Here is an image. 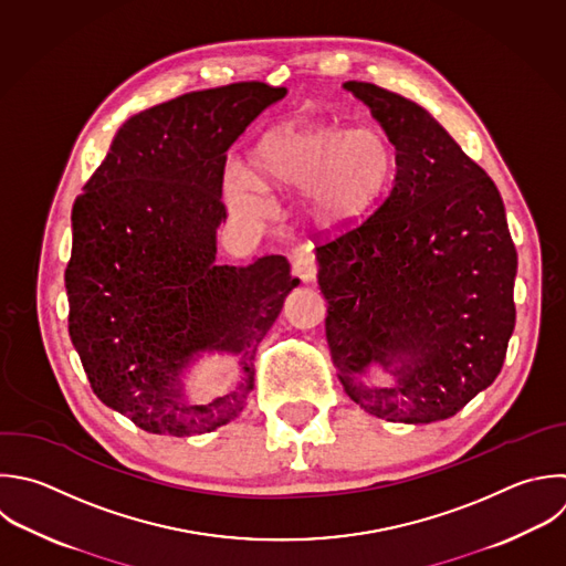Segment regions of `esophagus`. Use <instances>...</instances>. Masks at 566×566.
<instances>
[{"label":"esophagus","instance_id":"esophagus-1","mask_svg":"<svg viewBox=\"0 0 566 566\" xmlns=\"http://www.w3.org/2000/svg\"><path fill=\"white\" fill-rule=\"evenodd\" d=\"M292 272L296 279L301 281H312L318 272V263H316V256L310 252V250H301L296 256H294V265H292Z\"/></svg>","mask_w":566,"mask_h":566}]
</instances>
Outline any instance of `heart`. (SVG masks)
Returning <instances> with one entry per match:
<instances>
[{
    "mask_svg": "<svg viewBox=\"0 0 566 566\" xmlns=\"http://www.w3.org/2000/svg\"><path fill=\"white\" fill-rule=\"evenodd\" d=\"M254 175L232 166L226 199L241 217L268 208L261 184L303 190L307 214L323 228L340 230L365 221L382 201L396 175V150L374 128L294 122L268 130L254 148Z\"/></svg>",
    "mask_w": 566,
    "mask_h": 566,
    "instance_id": "heart-1",
    "label": "heart"
}]
</instances>
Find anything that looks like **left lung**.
Wrapping results in <instances>:
<instances>
[{"instance_id": "1", "label": "left lung", "mask_w": 566, "mask_h": 566, "mask_svg": "<svg viewBox=\"0 0 566 566\" xmlns=\"http://www.w3.org/2000/svg\"><path fill=\"white\" fill-rule=\"evenodd\" d=\"M396 148L387 199L318 241L325 334L345 394L369 413L433 422L458 413L502 369L515 325V245L491 177L418 104L347 82ZM391 388L359 380L371 363Z\"/></svg>"}]
</instances>
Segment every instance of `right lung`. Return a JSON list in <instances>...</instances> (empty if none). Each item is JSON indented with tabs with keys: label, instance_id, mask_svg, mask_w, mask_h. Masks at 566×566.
I'll use <instances>...</instances> for the list:
<instances>
[{
	"label": "right lung",
	"instance_id": "right-lung-1",
	"mask_svg": "<svg viewBox=\"0 0 566 566\" xmlns=\"http://www.w3.org/2000/svg\"><path fill=\"white\" fill-rule=\"evenodd\" d=\"M285 93L241 82L130 117L73 206L71 340L97 398L148 433L181 438L237 418L256 347L298 285L285 256L214 263L228 150ZM208 348L241 353L244 378L190 406L178 378Z\"/></svg>",
	"mask_w": 566,
	"mask_h": 566
}]
</instances>
